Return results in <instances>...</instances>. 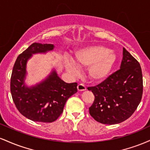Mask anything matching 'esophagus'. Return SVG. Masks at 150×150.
Segmentation results:
<instances>
[{
  "label": "esophagus",
  "instance_id": "34e87169",
  "mask_svg": "<svg viewBox=\"0 0 150 150\" xmlns=\"http://www.w3.org/2000/svg\"><path fill=\"white\" fill-rule=\"evenodd\" d=\"M77 89H78V91H85L86 90V87L85 85H83V84H79L78 85H77Z\"/></svg>",
  "mask_w": 150,
  "mask_h": 150
}]
</instances>
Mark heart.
<instances>
[{
	"mask_svg": "<svg viewBox=\"0 0 150 150\" xmlns=\"http://www.w3.org/2000/svg\"><path fill=\"white\" fill-rule=\"evenodd\" d=\"M116 60L115 53L108 51L106 47L100 45L89 46L77 51L75 53L74 63L81 67H87L88 75L91 80L99 81L104 79L109 74ZM68 69L73 71L71 65Z\"/></svg>",
	"mask_w": 150,
	"mask_h": 150,
	"instance_id": "b5f03b06",
	"label": "heart"
}]
</instances>
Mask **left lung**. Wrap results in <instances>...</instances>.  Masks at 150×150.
I'll return each mask as SVG.
<instances>
[{
  "instance_id": "8db88e82",
  "label": "left lung",
  "mask_w": 150,
  "mask_h": 150,
  "mask_svg": "<svg viewBox=\"0 0 150 150\" xmlns=\"http://www.w3.org/2000/svg\"><path fill=\"white\" fill-rule=\"evenodd\" d=\"M89 114L103 124L120 123L132 116L142 99L143 80L139 62L125 48L120 69L94 87Z\"/></svg>"
}]
</instances>
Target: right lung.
I'll use <instances>...</instances> for the list:
<instances>
[{
	"mask_svg": "<svg viewBox=\"0 0 150 150\" xmlns=\"http://www.w3.org/2000/svg\"><path fill=\"white\" fill-rule=\"evenodd\" d=\"M50 44L33 43L17 58L10 78V92L15 106L26 118L37 122L51 123L63 113L65 102L77 92V82L66 83L53 70L45 80L25 87L26 64L33 53L53 49Z\"/></svg>",
	"mask_w": 150,
	"mask_h": 150,
	"instance_id": "right-lung-1",
	"label": "right lung"
}]
</instances>
